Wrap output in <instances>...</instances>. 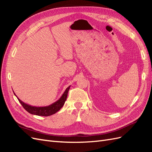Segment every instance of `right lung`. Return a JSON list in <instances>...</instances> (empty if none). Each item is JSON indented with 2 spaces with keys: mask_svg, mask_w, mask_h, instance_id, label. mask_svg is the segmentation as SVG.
I'll return each instance as SVG.
<instances>
[{
  "mask_svg": "<svg viewBox=\"0 0 152 152\" xmlns=\"http://www.w3.org/2000/svg\"><path fill=\"white\" fill-rule=\"evenodd\" d=\"M70 86L67 87L65 91V92H64L63 94L61 96V98H59L58 101H56V102H54V103L50 104L49 106H46V107H33V106L26 104L18 98L15 93H14V94H15V95L16 96L18 101H19L21 104L23 106V107L28 113L32 115H35L48 117L56 113L63 107V106L64 105L65 102H66L68 91L70 89Z\"/></svg>",
  "mask_w": 152,
  "mask_h": 152,
  "instance_id": "right-lung-1",
  "label": "right lung"
}]
</instances>
